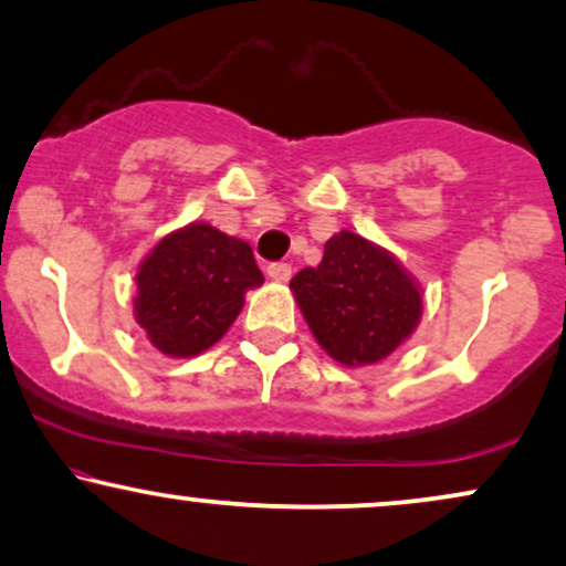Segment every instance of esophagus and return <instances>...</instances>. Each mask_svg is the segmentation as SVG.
I'll return each instance as SVG.
<instances>
[{
    "label": "esophagus",
    "mask_w": 566,
    "mask_h": 566,
    "mask_svg": "<svg viewBox=\"0 0 566 566\" xmlns=\"http://www.w3.org/2000/svg\"><path fill=\"white\" fill-rule=\"evenodd\" d=\"M265 274L274 279V282H290L292 265L290 263H271L269 269H265Z\"/></svg>",
    "instance_id": "obj_1"
}]
</instances>
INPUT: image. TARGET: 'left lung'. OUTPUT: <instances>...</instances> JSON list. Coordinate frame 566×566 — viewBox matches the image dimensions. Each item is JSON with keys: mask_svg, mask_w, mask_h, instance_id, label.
Here are the masks:
<instances>
[{"mask_svg": "<svg viewBox=\"0 0 566 566\" xmlns=\"http://www.w3.org/2000/svg\"><path fill=\"white\" fill-rule=\"evenodd\" d=\"M292 295L313 337L343 366H371L419 326L421 287L385 248L343 229L316 269L292 276Z\"/></svg>", "mask_w": 566, "mask_h": 566, "instance_id": "1", "label": "left lung"}]
</instances>
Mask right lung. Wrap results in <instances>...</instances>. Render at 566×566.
<instances>
[{"label":"right lung","mask_w":566,"mask_h":566,"mask_svg":"<svg viewBox=\"0 0 566 566\" xmlns=\"http://www.w3.org/2000/svg\"><path fill=\"white\" fill-rule=\"evenodd\" d=\"M261 284L248 242L195 221L163 237L139 263L134 318L163 356L192 358L227 335L244 292Z\"/></svg>","instance_id":"add662e5"}]
</instances>
